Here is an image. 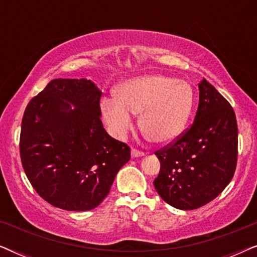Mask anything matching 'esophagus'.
<instances>
[{
	"label": "esophagus",
	"mask_w": 257,
	"mask_h": 257,
	"mask_svg": "<svg viewBox=\"0 0 257 257\" xmlns=\"http://www.w3.org/2000/svg\"><path fill=\"white\" fill-rule=\"evenodd\" d=\"M144 156H145V153H144V152H140V151L136 150V149L131 150V157L132 158H142Z\"/></svg>",
	"instance_id": "34e87169"
}]
</instances>
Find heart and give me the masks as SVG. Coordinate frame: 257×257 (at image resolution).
<instances>
[{"label":"heart","mask_w":257,"mask_h":257,"mask_svg":"<svg viewBox=\"0 0 257 257\" xmlns=\"http://www.w3.org/2000/svg\"><path fill=\"white\" fill-rule=\"evenodd\" d=\"M193 103L189 83L163 75H143L122 82L115 97L103 98L100 111L114 138L124 139L135 125L133 114H139V127L147 138L170 144L184 132Z\"/></svg>","instance_id":"heart-1"}]
</instances>
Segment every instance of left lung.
<instances>
[{
	"instance_id": "8db88e82",
	"label": "left lung",
	"mask_w": 257,
	"mask_h": 257,
	"mask_svg": "<svg viewBox=\"0 0 257 257\" xmlns=\"http://www.w3.org/2000/svg\"><path fill=\"white\" fill-rule=\"evenodd\" d=\"M199 106L192 127L173 145L156 152L158 194L178 209L199 208L216 198L236 168L237 124L233 107L212 84H199Z\"/></svg>"
}]
</instances>
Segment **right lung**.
Here are the masks:
<instances>
[{"instance_id": "right-lung-1", "label": "right lung", "mask_w": 257, "mask_h": 257, "mask_svg": "<svg viewBox=\"0 0 257 257\" xmlns=\"http://www.w3.org/2000/svg\"><path fill=\"white\" fill-rule=\"evenodd\" d=\"M101 91L86 78L51 80L24 111L21 160L30 184L50 205L71 212L106 198L130 147L100 120Z\"/></svg>"}]
</instances>
